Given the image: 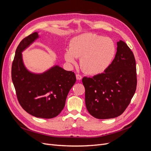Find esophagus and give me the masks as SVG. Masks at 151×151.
<instances>
[{"label":"esophagus","instance_id":"esophagus-1","mask_svg":"<svg viewBox=\"0 0 151 151\" xmlns=\"http://www.w3.org/2000/svg\"><path fill=\"white\" fill-rule=\"evenodd\" d=\"M76 79L77 80H81L82 79V76L80 74H76Z\"/></svg>","mask_w":151,"mask_h":151}]
</instances>
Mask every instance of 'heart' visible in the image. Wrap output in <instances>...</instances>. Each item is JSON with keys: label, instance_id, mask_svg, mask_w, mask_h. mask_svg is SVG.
<instances>
[{"label": "heart", "instance_id": "1", "mask_svg": "<svg viewBox=\"0 0 151 151\" xmlns=\"http://www.w3.org/2000/svg\"><path fill=\"white\" fill-rule=\"evenodd\" d=\"M113 40L94 33H84L73 38L65 50V60L70 64L80 57V65L87 74L98 75L106 71L116 55Z\"/></svg>", "mask_w": 151, "mask_h": 151}]
</instances>
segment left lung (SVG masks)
Instances as JSON below:
<instances>
[{
	"label": "left lung",
	"instance_id": "1",
	"mask_svg": "<svg viewBox=\"0 0 151 151\" xmlns=\"http://www.w3.org/2000/svg\"><path fill=\"white\" fill-rule=\"evenodd\" d=\"M115 58L108 69L93 77H83L88 112L98 119L116 118L124 112L137 87L134 53L122 40L117 42Z\"/></svg>",
	"mask_w": 151,
	"mask_h": 151
}]
</instances>
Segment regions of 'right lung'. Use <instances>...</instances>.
Returning <instances> with one entry per match:
<instances>
[{"instance_id": "obj_1", "label": "right lung", "mask_w": 151, "mask_h": 151, "mask_svg": "<svg viewBox=\"0 0 151 151\" xmlns=\"http://www.w3.org/2000/svg\"><path fill=\"white\" fill-rule=\"evenodd\" d=\"M39 38L38 32L22 40L16 50L12 65V81L21 107L37 118L57 116L65 106L68 92L76 81L74 72L54 65L41 74L27 69L22 52Z\"/></svg>"}]
</instances>
